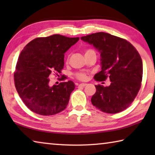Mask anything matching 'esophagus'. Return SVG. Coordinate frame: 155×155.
Segmentation results:
<instances>
[{
    "mask_svg": "<svg viewBox=\"0 0 155 155\" xmlns=\"http://www.w3.org/2000/svg\"><path fill=\"white\" fill-rule=\"evenodd\" d=\"M86 85H87V83H80L79 85H78L79 87H85Z\"/></svg>",
    "mask_w": 155,
    "mask_h": 155,
    "instance_id": "34e87169",
    "label": "esophagus"
}]
</instances>
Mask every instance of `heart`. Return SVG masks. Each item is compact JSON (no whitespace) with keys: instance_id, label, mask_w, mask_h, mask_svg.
<instances>
[{"instance_id":"obj_1","label":"heart","mask_w":155,"mask_h":155,"mask_svg":"<svg viewBox=\"0 0 155 155\" xmlns=\"http://www.w3.org/2000/svg\"><path fill=\"white\" fill-rule=\"evenodd\" d=\"M90 53H95V52H94V51L92 49H87V50H86L85 52V55H87V54H90ZM75 76H76V77L78 78V79H79L81 81H85L87 78V75H86L85 73H83V72L76 73Z\"/></svg>"}]
</instances>
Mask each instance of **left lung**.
Listing matches in <instances>:
<instances>
[{"label":"left lung","instance_id":"8db88e82","mask_svg":"<svg viewBox=\"0 0 155 155\" xmlns=\"http://www.w3.org/2000/svg\"><path fill=\"white\" fill-rule=\"evenodd\" d=\"M81 39L101 53V71L94 75V79L101 81L109 78L111 81L107 87L95 85L91 103L107 114L124 111L141 87L143 64L139 52L129 41L107 33H92Z\"/></svg>","mask_w":155,"mask_h":155}]
</instances>
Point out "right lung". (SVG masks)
I'll use <instances>...</instances> for the list:
<instances>
[{
    "instance_id": "add662e5",
    "label": "right lung",
    "mask_w": 155,
    "mask_h": 155,
    "mask_svg": "<svg viewBox=\"0 0 155 155\" xmlns=\"http://www.w3.org/2000/svg\"><path fill=\"white\" fill-rule=\"evenodd\" d=\"M78 40L55 34L34 39L21 51L14 76L15 86L31 111L52 115L66 108L74 83L68 81L50 86V77L61 72L65 52Z\"/></svg>"
}]
</instances>
